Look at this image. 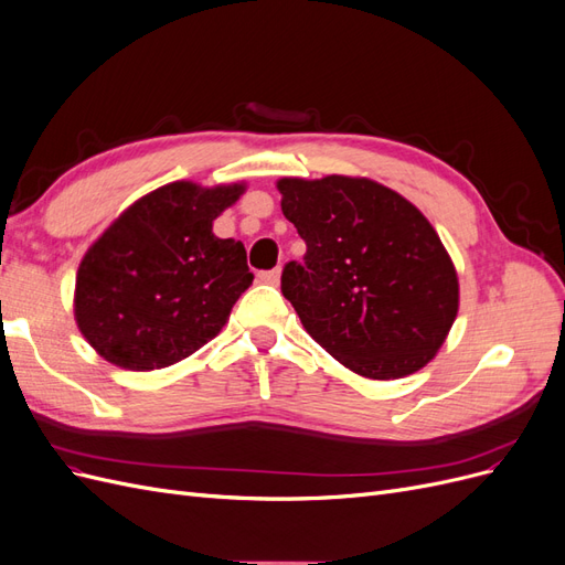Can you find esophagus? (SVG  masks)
Wrapping results in <instances>:
<instances>
[{
    "instance_id": "1",
    "label": "esophagus",
    "mask_w": 565,
    "mask_h": 565,
    "mask_svg": "<svg viewBox=\"0 0 565 565\" xmlns=\"http://www.w3.org/2000/svg\"><path fill=\"white\" fill-rule=\"evenodd\" d=\"M256 278H259V280H262V282H266V285H278V282H280V268L262 270L259 276H256Z\"/></svg>"
}]
</instances>
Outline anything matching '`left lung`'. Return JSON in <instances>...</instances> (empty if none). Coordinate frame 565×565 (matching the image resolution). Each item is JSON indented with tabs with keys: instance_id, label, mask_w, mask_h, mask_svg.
I'll return each mask as SVG.
<instances>
[{
	"instance_id": "left-lung-1",
	"label": "left lung",
	"mask_w": 565,
	"mask_h": 565,
	"mask_svg": "<svg viewBox=\"0 0 565 565\" xmlns=\"http://www.w3.org/2000/svg\"><path fill=\"white\" fill-rule=\"evenodd\" d=\"M282 214L306 243L280 289L318 344L370 380L431 361L459 306L450 256L424 214L370 179H280Z\"/></svg>"
}]
</instances>
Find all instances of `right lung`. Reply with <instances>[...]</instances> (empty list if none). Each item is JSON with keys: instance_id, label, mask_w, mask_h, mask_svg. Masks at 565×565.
<instances>
[{"instance_id": "add662e5", "label": "right lung", "mask_w": 565, "mask_h": 565, "mask_svg": "<svg viewBox=\"0 0 565 565\" xmlns=\"http://www.w3.org/2000/svg\"><path fill=\"white\" fill-rule=\"evenodd\" d=\"M243 185L177 181L141 198L98 237L77 270L75 318L106 361L160 370L195 353L252 285L243 243L212 221Z\"/></svg>"}]
</instances>
